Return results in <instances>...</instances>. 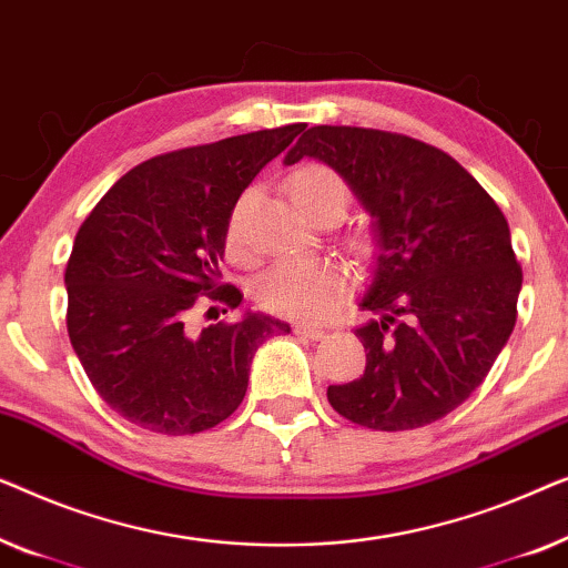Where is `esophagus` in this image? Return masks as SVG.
<instances>
[{
  "mask_svg": "<svg viewBox=\"0 0 568 568\" xmlns=\"http://www.w3.org/2000/svg\"><path fill=\"white\" fill-rule=\"evenodd\" d=\"M293 332L301 334V337H308V339H322L326 334L324 329H318V326H308V324H295Z\"/></svg>",
  "mask_w": 568,
  "mask_h": 568,
  "instance_id": "34e87169",
  "label": "esophagus"
}]
</instances>
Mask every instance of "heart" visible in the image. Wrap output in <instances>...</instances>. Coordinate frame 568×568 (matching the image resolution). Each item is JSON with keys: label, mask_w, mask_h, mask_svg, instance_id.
Listing matches in <instances>:
<instances>
[{"label": "heart", "mask_w": 568, "mask_h": 568, "mask_svg": "<svg viewBox=\"0 0 568 568\" xmlns=\"http://www.w3.org/2000/svg\"><path fill=\"white\" fill-rule=\"evenodd\" d=\"M291 195L311 219L324 211L345 213L349 201L347 182L324 164H306L291 178ZM252 193H244L229 219L226 244L234 257H246L244 215ZM349 291L347 270L334 260H283L257 281L254 295L270 314L318 322L345 301Z\"/></svg>", "instance_id": "b5f03b06"}]
</instances>
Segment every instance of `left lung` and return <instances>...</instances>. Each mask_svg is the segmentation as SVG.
Returning <instances> with one entry per match:
<instances>
[{
    "mask_svg": "<svg viewBox=\"0 0 568 568\" xmlns=\"http://www.w3.org/2000/svg\"><path fill=\"white\" fill-rule=\"evenodd\" d=\"M329 164L375 219L378 257L357 326L365 373L326 398L367 429L443 419L481 386L517 322L523 267L505 213L450 154L404 133L314 125L285 164Z\"/></svg>",
    "mask_w": 568,
    "mask_h": 568,
    "instance_id": "obj_1",
    "label": "left lung"
}]
</instances>
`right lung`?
I'll use <instances>...</instances> for the list:
<instances>
[{"mask_svg":"<svg viewBox=\"0 0 568 568\" xmlns=\"http://www.w3.org/2000/svg\"><path fill=\"white\" fill-rule=\"evenodd\" d=\"M301 131L267 128L149 159L79 226L63 275L69 339L102 402L133 425L159 435L215 427L242 404L257 347L291 332L246 314L195 334L187 318L197 303H242L239 287L219 283L231 211Z\"/></svg>","mask_w":568,"mask_h":568,"instance_id":"1","label":"right lung"}]
</instances>
